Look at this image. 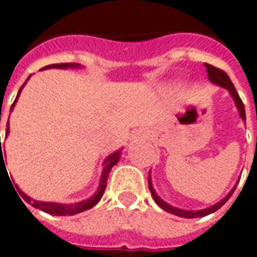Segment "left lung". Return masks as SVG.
Wrapping results in <instances>:
<instances>
[{
	"label": "left lung",
	"instance_id": "1",
	"mask_svg": "<svg viewBox=\"0 0 257 257\" xmlns=\"http://www.w3.org/2000/svg\"><path fill=\"white\" fill-rule=\"evenodd\" d=\"M205 67H206V72H208V78H209V81L214 84H218L221 87H224V88H227L228 91H230V94H231V97L234 98V103H235V106H237V109H238V113H240V117L243 119V120H246V112H244V104H243V101H241V98L238 96V93L235 91V88H234L233 83H231V80H230V77L222 71V69L217 68V67H212V65H209V64H205ZM148 188H150V192H151V196H153V199L157 202L160 208H163L164 211H167V212H170V214H173V215H177V217H183V218H198V217H205V215H209V214H212V212H215L217 209H219L222 205L225 204L230 198H231V195H233L234 188L224 199H221L219 202H217L215 205H212V206H209V208H205V209H199V211H186V209H180V208H176V206H172L170 204H167V202H164L161 198H160L159 195L156 193V190L153 188V183H151V177H148Z\"/></svg>",
	"mask_w": 257,
	"mask_h": 257
}]
</instances>
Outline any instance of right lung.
Wrapping results in <instances>:
<instances>
[{
	"mask_svg": "<svg viewBox=\"0 0 257 257\" xmlns=\"http://www.w3.org/2000/svg\"><path fill=\"white\" fill-rule=\"evenodd\" d=\"M45 68H80V65H78V64H53V65H48V67H45ZM29 78H30V77H29ZM29 78H27V80H29ZM24 84L22 85V88L19 90V94H17V97H16L14 103H13V106H11V110H13V107H14V104H16L17 98H19L20 93H22V90H23ZM0 120H1V117H0ZM7 128H8V125H7ZM7 134H8V129H7ZM119 159H120V151H116V153L110 154L107 159L104 160V167H103V173H101V179H100V185H98L97 192H96L91 198L85 199V201H83V202H78V204L67 205V204H56V202H42V201H35V199H32L30 196H27L26 193H23L20 189H17V190H20L19 193L22 195V198H24V201H26V202H29L32 206L38 208V209L43 211V212H48V214H51V215H75V214H80V212H83V211H87V209L93 208V206H94V205L97 204L98 201L101 199V196H103V193H104V189H106V185H107V176H109V173H110L112 167H113L114 164L119 161ZM3 167H6V161H4V157H3L1 138H0V173ZM6 170H7V169H6ZM17 196H19V195H17ZM19 198H20V196H19ZM20 201H22V199H20ZM22 202H23V201H22ZM26 208H27V206H26Z\"/></svg>",
	"mask_w": 257,
	"mask_h": 257,
	"instance_id": "obj_1",
	"label": "right lung"
}]
</instances>
